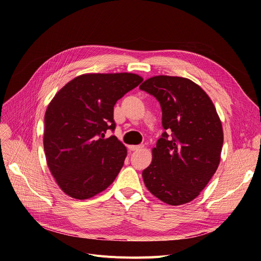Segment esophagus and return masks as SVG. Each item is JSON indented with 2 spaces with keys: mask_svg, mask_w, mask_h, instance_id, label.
<instances>
[{
  "mask_svg": "<svg viewBox=\"0 0 261 261\" xmlns=\"http://www.w3.org/2000/svg\"><path fill=\"white\" fill-rule=\"evenodd\" d=\"M145 146L144 145H131L129 146V149L131 151H135V150H142Z\"/></svg>",
  "mask_w": 261,
  "mask_h": 261,
  "instance_id": "esophagus-1",
  "label": "esophagus"
}]
</instances>
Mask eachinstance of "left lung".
<instances>
[{
	"instance_id": "obj_1",
	"label": "left lung",
	"mask_w": 261,
	"mask_h": 261,
	"mask_svg": "<svg viewBox=\"0 0 261 261\" xmlns=\"http://www.w3.org/2000/svg\"><path fill=\"white\" fill-rule=\"evenodd\" d=\"M140 89L162 108V134L143 171L147 189L162 202L177 206L196 199L211 181L221 159L223 129L205 91L188 78L159 75Z\"/></svg>"
}]
</instances>
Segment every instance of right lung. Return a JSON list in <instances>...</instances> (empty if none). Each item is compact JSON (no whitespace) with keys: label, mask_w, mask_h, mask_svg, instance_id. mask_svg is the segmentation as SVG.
I'll use <instances>...</instances> for the list:
<instances>
[{"label":"right lung","mask_w":261,"mask_h":261,"mask_svg":"<svg viewBox=\"0 0 261 261\" xmlns=\"http://www.w3.org/2000/svg\"><path fill=\"white\" fill-rule=\"evenodd\" d=\"M133 73H89L61 88L47 106L43 146L48 169L64 194L86 200L113 183L127 156L114 130L116 101L138 87Z\"/></svg>","instance_id":"right-lung-1"}]
</instances>
